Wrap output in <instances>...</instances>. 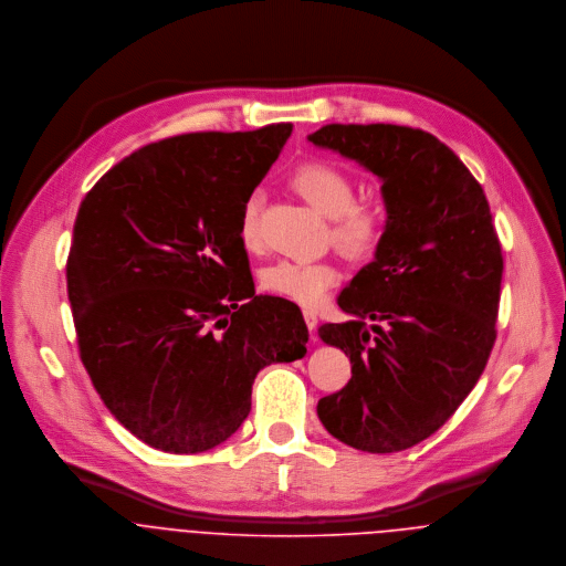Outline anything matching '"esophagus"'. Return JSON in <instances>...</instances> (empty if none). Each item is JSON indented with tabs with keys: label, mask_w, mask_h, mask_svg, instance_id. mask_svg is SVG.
<instances>
[{
	"label": "esophagus",
	"mask_w": 566,
	"mask_h": 566,
	"mask_svg": "<svg viewBox=\"0 0 566 566\" xmlns=\"http://www.w3.org/2000/svg\"><path fill=\"white\" fill-rule=\"evenodd\" d=\"M303 314H305V323H307V328L312 331V337H314V331H316V326H318V316H316L312 310H305Z\"/></svg>",
	"instance_id": "esophagus-1"
}]
</instances>
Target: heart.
Instances as JSON below:
<instances>
[{
  "label": "heart",
  "instance_id": "heart-1",
  "mask_svg": "<svg viewBox=\"0 0 566 566\" xmlns=\"http://www.w3.org/2000/svg\"><path fill=\"white\" fill-rule=\"evenodd\" d=\"M296 191L326 218H331V242L350 259L373 256L386 238V213L375 205H355V182L350 174L331 161H307L292 174ZM261 196L252 193L243 202L240 242L254 250L259 245ZM337 283V268L324 259H281L261 272L265 292L294 301L303 307H318Z\"/></svg>",
  "mask_w": 566,
  "mask_h": 566
}]
</instances>
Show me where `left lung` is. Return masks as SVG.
I'll return each instance as SVG.
<instances>
[{
    "instance_id": "8db88e82",
    "label": "left lung",
    "mask_w": 566,
    "mask_h": 566,
    "mask_svg": "<svg viewBox=\"0 0 566 566\" xmlns=\"http://www.w3.org/2000/svg\"><path fill=\"white\" fill-rule=\"evenodd\" d=\"M310 142L379 176L388 211L375 261L337 298L353 321L318 328L353 364L318 418L353 449L403 451L453 416L494 346L503 256L490 207L469 167L424 130L326 124Z\"/></svg>"
}]
</instances>
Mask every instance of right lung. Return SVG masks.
Listing matches in <instances>:
<instances>
[{
	"label": "right lung",
	"instance_id": "obj_1",
	"mask_svg": "<svg viewBox=\"0 0 566 566\" xmlns=\"http://www.w3.org/2000/svg\"><path fill=\"white\" fill-rule=\"evenodd\" d=\"M292 124L144 146L84 196L67 259L81 359L108 411L165 453H202L250 411L254 377L305 357L301 310L256 296L243 202Z\"/></svg>",
	"mask_w": 566,
	"mask_h": 566
}]
</instances>
